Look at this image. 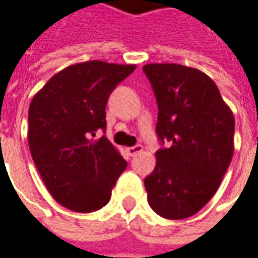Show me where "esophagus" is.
Returning <instances> with one entry per match:
<instances>
[{"instance_id": "1", "label": "esophagus", "mask_w": 258, "mask_h": 258, "mask_svg": "<svg viewBox=\"0 0 258 258\" xmlns=\"http://www.w3.org/2000/svg\"><path fill=\"white\" fill-rule=\"evenodd\" d=\"M141 151H143V146H141V144H137V146H134V147H128V149H127V153H128V156H131V157L137 156Z\"/></svg>"}]
</instances>
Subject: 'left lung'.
Returning a JSON list of instances; mask_svg holds the SVG:
<instances>
[{"label":"left lung","mask_w":258,"mask_h":258,"mask_svg":"<svg viewBox=\"0 0 258 258\" xmlns=\"http://www.w3.org/2000/svg\"><path fill=\"white\" fill-rule=\"evenodd\" d=\"M157 108L156 133L170 147L156 151L144 179L151 209L167 219L195 215L215 195L234 154L235 121L218 86L195 68L149 63Z\"/></svg>","instance_id":"obj_1"}]
</instances>
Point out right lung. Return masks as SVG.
<instances>
[{
	"label": "right lung",
	"mask_w": 258,
	"mask_h": 258,
	"mask_svg": "<svg viewBox=\"0 0 258 258\" xmlns=\"http://www.w3.org/2000/svg\"><path fill=\"white\" fill-rule=\"evenodd\" d=\"M136 64L102 60L75 63L51 76L28 108V147L57 204L75 212L105 207L127 167L105 136L109 94Z\"/></svg>",
	"instance_id": "obj_1"
}]
</instances>
